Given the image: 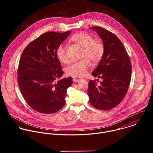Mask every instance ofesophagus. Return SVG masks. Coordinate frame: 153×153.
Returning a JSON list of instances; mask_svg holds the SVG:
<instances>
[{
  "label": "esophagus",
  "instance_id": "obj_1",
  "mask_svg": "<svg viewBox=\"0 0 153 153\" xmlns=\"http://www.w3.org/2000/svg\"><path fill=\"white\" fill-rule=\"evenodd\" d=\"M73 81L74 82H78L83 80V77H81V76H74L73 77Z\"/></svg>",
  "mask_w": 153,
  "mask_h": 153
}]
</instances>
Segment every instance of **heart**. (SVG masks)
<instances>
[{"mask_svg": "<svg viewBox=\"0 0 153 153\" xmlns=\"http://www.w3.org/2000/svg\"><path fill=\"white\" fill-rule=\"evenodd\" d=\"M71 40L83 47L82 52L83 59L72 63L66 69V74L68 76H78L85 74L91 67L90 58L93 62L99 61L103 56L105 47L103 42L99 39H93L90 34L79 32L71 37ZM56 56L63 63H68L69 58L67 54L66 48L63 45L58 47L56 50Z\"/></svg>", "mask_w": 153, "mask_h": 153, "instance_id": "obj_1", "label": "heart"}]
</instances>
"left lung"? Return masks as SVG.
Listing matches in <instances>:
<instances>
[{"instance_id":"left-lung-1","label":"left lung","mask_w":153,"mask_h":153,"mask_svg":"<svg viewBox=\"0 0 153 153\" xmlns=\"http://www.w3.org/2000/svg\"><path fill=\"white\" fill-rule=\"evenodd\" d=\"M90 29L103 40L105 52L91 73L103 80L97 85L96 80H90L87 94L92 106L106 111L116 107L125 97L131 77V63L123 43L114 34L100 27Z\"/></svg>"}]
</instances>
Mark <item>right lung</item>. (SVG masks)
<instances>
[{
	"label": "right lung",
	"mask_w": 153,
	"mask_h": 153,
	"mask_svg": "<svg viewBox=\"0 0 153 153\" xmlns=\"http://www.w3.org/2000/svg\"><path fill=\"white\" fill-rule=\"evenodd\" d=\"M70 33H43L30 42L21 55L17 70L20 93L28 105L39 113H54L66 102L67 90L73 78L56 82L63 74L56 50Z\"/></svg>",
	"instance_id": "right-lung-1"
}]
</instances>
